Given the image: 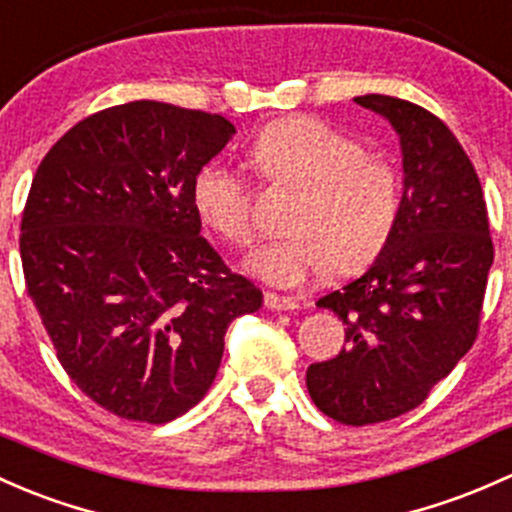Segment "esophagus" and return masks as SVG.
Segmentation results:
<instances>
[{
    "mask_svg": "<svg viewBox=\"0 0 512 512\" xmlns=\"http://www.w3.org/2000/svg\"><path fill=\"white\" fill-rule=\"evenodd\" d=\"M265 306L272 311H292L297 309V301L292 297H282V294H274V292H267L265 294Z\"/></svg>",
    "mask_w": 512,
    "mask_h": 512,
    "instance_id": "34e87169",
    "label": "esophagus"
}]
</instances>
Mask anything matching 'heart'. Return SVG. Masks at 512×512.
<instances>
[{"mask_svg":"<svg viewBox=\"0 0 512 512\" xmlns=\"http://www.w3.org/2000/svg\"><path fill=\"white\" fill-rule=\"evenodd\" d=\"M252 164L270 186L299 188L287 215V238L250 257L252 272L277 287H299L333 267H368L400 218V176L392 161L365 152L351 134L319 117L279 120L257 134ZM193 203L220 238L247 245L255 235L252 188L235 166L211 161L193 181Z\"/></svg>","mask_w":512,"mask_h":512,"instance_id":"heart-1","label":"heart"}]
</instances>
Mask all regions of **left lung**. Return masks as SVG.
Segmentation results:
<instances>
[{
    "mask_svg": "<svg viewBox=\"0 0 512 512\" xmlns=\"http://www.w3.org/2000/svg\"><path fill=\"white\" fill-rule=\"evenodd\" d=\"M355 102L400 134L405 193L373 267L319 299L346 324V343L336 358L309 365L306 387L326 417L365 427L422 405L469 353L493 238L476 166L437 115L390 95Z\"/></svg>",
    "mask_w": 512,
    "mask_h": 512,
    "instance_id": "1",
    "label": "left lung"
}]
</instances>
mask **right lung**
Masks as SVG:
<instances>
[{
    "instance_id": "right-lung-1",
    "label": "right lung",
    "mask_w": 512,
    "mask_h": 512,
    "mask_svg": "<svg viewBox=\"0 0 512 512\" xmlns=\"http://www.w3.org/2000/svg\"><path fill=\"white\" fill-rule=\"evenodd\" d=\"M233 134L211 112L127 102L68 129L31 181L26 294L68 378L129 422L198 405L228 324L262 306L203 238L193 203L196 174Z\"/></svg>"
}]
</instances>
